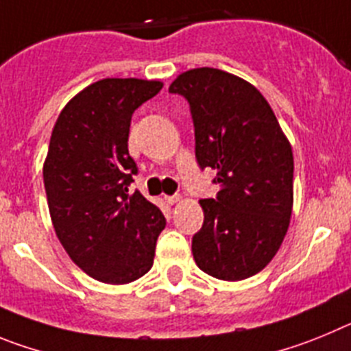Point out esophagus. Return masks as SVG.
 Segmentation results:
<instances>
[{"mask_svg": "<svg viewBox=\"0 0 351 351\" xmlns=\"http://www.w3.org/2000/svg\"><path fill=\"white\" fill-rule=\"evenodd\" d=\"M166 201H168L169 204H176L182 201V195L180 194H175V195H166Z\"/></svg>", "mask_w": 351, "mask_h": 351, "instance_id": "obj_1", "label": "esophagus"}]
</instances>
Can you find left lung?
Returning <instances> with one entry per match:
<instances>
[{"label": "left lung", "mask_w": 351, "mask_h": 351, "mask_svg": "<svg viewBox=\"0 0 351 351\" xmlns=\"http://www.w3.org/2000/svg\"><path fill=\"white\" fill-rule=\"evenodd\" d=\"M169 93L189 101L199 168L217 171L220 191L201 199L203 227L194 261L219 280L262 271L289 229L293 201L292 147L269 103L254 85L215 68L180 75Z\"/></svg>", "instance_id": "left-lung-1"}]
</instances>
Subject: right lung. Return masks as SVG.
Wrapping results in <instances>:
<instances>
[{
	"label": "right lung",
	"instance_id": "add662e5",
	"mask_svg": "<svg viewBox=\"0 0 351 351\" xmlns=\"http://www.w3.org/2000/svg\"><path fill=\"white\" fill-rule=\"evenodd\" d=\"M162 84L105 78L69 101L53 125L43 166L53 229L71 261L103 283L148 273L166 219L129 192L138 166L128 150L132 113Z\"/></svg>",
	"mask_w": 351,
	"mask_h": 351
}]
</instances>
